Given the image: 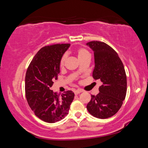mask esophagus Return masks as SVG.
<instances>
[{
  "label": "esophagus",
  "mask_w": 148,
  "mask_h": 148,
  "mask_svg": "<svg viewBox=\"0 0 148 148\" xmlns=\"http://www.w3.org/2000/svg\"><path fill=\"white\" fill-rule=\"evenodd\" d=\"M82 92V90H80V89H78V90H76L74 91V94L76 95H78V94H80V93H81Z\"/></svg>",
  "instance_id": "1"
}]
</instances>
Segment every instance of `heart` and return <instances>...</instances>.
<instances>
[{
    "label": "heart",
    "instance_id": "heart-1",
    "mask_svg": "<svg viewBox=\"0 0 148 148\" xmlns=\"http://www.w3.org/2000/svg\"><path fill=\"white\" fill-rule=\"evenodd\" d=\"M76 53H77V56H78L79 60H81L83 58H84L86 56H90V53L88 51L87 49H86L85 48H83V47H80L76 50ZM66 54H64V55L62 56L61 61H60V66H62L64 64V62L66 61Z\"/></svg>",
    "mask_w": 148,
    "mask_h": 148
}]
</instances>
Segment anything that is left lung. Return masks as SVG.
<instances>
[{
    "label": "left lung",
    "mask_w": 148,
    "mask_h": 148,
    "mask_svg": "<svg viewBox=\"0 0 148 148\" xmlns=\"http://www.w3.org/2000/svg\"><path fill=\"white\" fill-rule=\"evenodd\" d=\"M86 45L94 51L92 77L103 82L99 94L91 95L87 110L97 118L111 117L117 113L125 99L127 76L123 64L117 53L107 43L93 41Z\"/></svg>",
    "instance_id": "1"
}]
</instances>
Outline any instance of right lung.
Segmentation results:
<instances>
[{
	"instance_id": "right-lung-1",
	"label": "right lung",
	"mask_w": 148,
	"mask_h": 148,
	"mask_svg": "<svg viewBox=\"0 0 148 148\" xmlns=\"http://www.w3.org/2000/svg\"><path fill=\"white\" fill-rule=\"evenodd\" d=\"M70 44H55L39 49L25 75V95L35 115L43 121L55 123L68 115L74 94L71 90L60 97L51 87L60 73V61Z\"/></svg>"
}]
</instances>
